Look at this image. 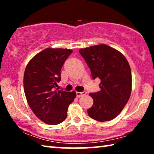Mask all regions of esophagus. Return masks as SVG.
<instances>
[{
    "label": "esophagus",
    "instance_id": "34e87169",
    "mask_svg": "<svg viewBox=\"0 0 154 154\" xmlns=\"http://www.w3.org/2000/svg\"><path fill=\"white\" fill-rule=\"evenodd\" d=\"M87 94V92H85V91H83V92H77V93H76V94H77V96L78 98H80V97H82V96H84V95H85Z\"/></svg>",
    "mask_w": 154,
    "mask_h": 154
}]
</instances>
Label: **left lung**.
I'll return each mask as SVG.
<instances>
[{
  "label": "left lung",
  "mask_w": 154,
  "mask_h": 154,
  "mask_svg": "<svg viewBox=\"0 0 154 154\" xmlns=\"http://www.w3.org/2000/svg\"><path fill=\"white\" fill-rule=\"evenodd\" d=\"M79 51L90 68L93 79H100V90L90 93L94 104L88 113L98 122L110 121L120 113L129 100L132 75L128 62L120 52L104 44Z\"/></svg>",
  "instance_id": "obj_1"
}]
</instances>
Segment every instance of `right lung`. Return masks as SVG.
I'll use <instances>...</instances> for the list:
<instances>
[{
  "label": "right lung",
  "instance_id": "right-lung-1",
  "mask_svg": "<svg viewBox=\"0 0 154 154\" xmlns=\"http://www.w3.org/2000/svg\"><path fill=\"white\" fill-rule=\"evenodd\" d=\"M72 52L68 49L47 48L30 60L25 69L24 89L27 102L38 119L49 125L60 124L67 116L76 93L58 90L60 71Z\"/></svg>",
  "mask_w": 154,
  "mask_h": 154
}]
</instances>
